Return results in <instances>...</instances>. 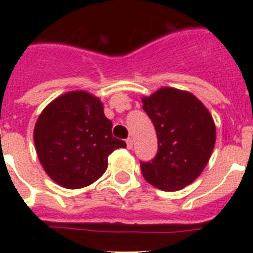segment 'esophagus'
<instances>
[{
    "instance_id": "1",
    "label": "esophagus",
    "mask_w": 253,
    "mask_h": 253,
    "mask_svg": "<svg viewBox=\"0 0 253 253\" xmlns=\"http://www.w3.org/2000/svg\"><path fill=\"white\" fill-rule=\"evenodd\" d=\"M125 142H126V148L128 149L133 148V139H131V138H128Z\"/></svg>"
}]
</instances>
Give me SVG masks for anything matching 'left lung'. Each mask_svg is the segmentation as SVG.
Wrapping results in <instances>:
<instances>
[{"label":"left lung","mask_w":253,"mask_h":253,"mask_svg":"<svg viewBox=\"0 0 253 253\" xmlns=\"http://www.w3.org/2000/svg\"><path fill=\"white\" fill-rule=\"evenodd\" d=\"M142 102L158 139L156 157L140 162L143 176L165 191L187 186L202 173L213 152V118L195 96L169 87L144 97Z\"/></svg>","instance_id":"1"}]
</instances>
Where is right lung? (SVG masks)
I'll return each mask as SVG.
<instances>
[{
    "instance_id": "1",
    "label": "right lung",
    "mask_w": 253,
    "mask_h": 253,
    "mask_svg": "<svg viewBox=\"0 0 253 253\" xmlns=\"http://www.w3.org/2000/svg\"><path fill=\"white\" fill-rule=\"evenodd\" d=\"M111 128L101 101L84 91L50 102L34 129L38 157L49 177L67 189H81L101 177L109 154L126 147L113 137Z\"/></svg>"
}]
</instances>
